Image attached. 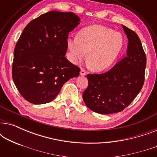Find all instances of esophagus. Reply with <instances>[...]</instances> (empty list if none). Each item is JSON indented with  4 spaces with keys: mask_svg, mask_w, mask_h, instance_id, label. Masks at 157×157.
Segmentation results:
<instances>
[{
    "mask_svg": "<svg viewBox=\"0 0 157 157\" xmlns=\"http://www.w3.org/2000/svg\"><path fill=\"white\" fill-rule=\"evenodd\" d=\"M86 74V71L83 69V68H81V71H80L81 76H85Z\"/></svg>",
    "mask_w": 157,
    "mask_h": 157,
    "instance_id": "esophagus-1",
    "label": "esophagus"
}]
</instances>
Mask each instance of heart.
<instances>
[{
  "label": "heart",
  "instance_id": "heart-1",
  "mask_svg": "<svg viewBox=\"0 0 157 157\" xmlns=\"http://www.w3.org/2000/svg\"><path fill=\"white\" fill-rule=\"evenodd\" d=\"M72 61L77 62L86 56L88 63L94 71H102L112 65L124 47L121 33L100 25L81 30L78 36L68 38Z\"/></svg>",
  "mask_w": 157,
  "mask_h": 157
}]
</instances>
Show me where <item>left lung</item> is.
<instances>
[{
  "label": "left lung",
  "mask_w": 157,
  "mask_h": 157,
  "mask_svg": "<svg viewBox=\"0 0 157 157\" xmlns=\"http://www.w3.org/2000/svg\"><path fill=\"white\" fill-rule=\"evenodd\" d=\"M128 38L126 56L108 71L88 74L89 86L83 94L88 108L109 114L120 112L136 97L144 82L147 58L139 36L122 25Z\"/></svg>",
  "instance_id": "left-lung-1"
}]
</instances>
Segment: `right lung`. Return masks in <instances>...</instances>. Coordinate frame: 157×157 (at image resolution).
<instances>
[{
    "label": "right lung",
    "mask_w": 157,
    "mask_h": 157,
    "mask_svg": "<svg viewBox=\"0 0 157 157\" xmlns=\"http://www.w3.org/2000/svg\"><path fill=\"white\" fill-rule=\"evenodd\" d=\"M74 13L51 10L31 21L14 49L12 76L21 96L33 104L51 102L80 68L65 57L68 35L79 24Z\"/></svg>",
    "instance_id": "obj_1"
}]
</instances>
